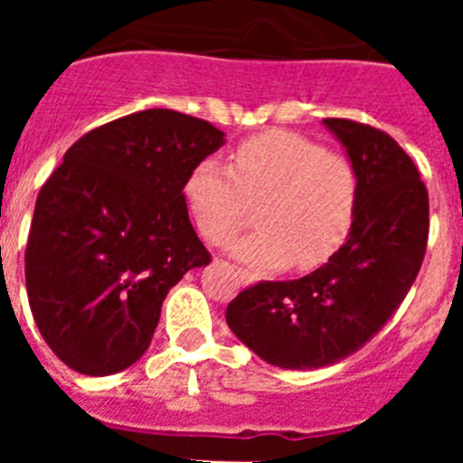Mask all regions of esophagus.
<instances>
[{"instance_id": "34e87169", "label": "esophagus", "mask_w": 463, "mask_h": 463, "mask_svg": "<svg viewBox=\"0 0 463 463\" xmlns=\"http://www.w3.org/2000/svg\"><path fill=\"white\" fill-rule=\"evenodd\" d=\"M239 276H241V280H245V271H239Z\"/></svg>"}]
</instances>
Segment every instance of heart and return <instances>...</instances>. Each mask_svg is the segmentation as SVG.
<instances>
[{
	"instance_id": "1",
	"label": "heart",
	"mask_w": 463,
	"mask_h": 463,
	"mask_svg": "<svg viewBox=\"0 0 463 463\" xmlns=\"http://www.w3.org/2000/svg\"><path fill=\"white\" fill-rule=\"evenodd\" d=\"M183 199L203 239L220 243L255 206L250 234L229 252L255 271L320 267L345 243L359 203V174L347 157L288 132L239 143L229 166L202 159L183 183Z\"/></svg>"
}]
</instances>
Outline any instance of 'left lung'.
Instances as JSON below:
<instances>
[{
    "label": "left lung",
    "mask_w": 463,
    "mask_h": 463,
    "mask_svg": "<svg viewBox=\"0 0 463 463\" xmlns=\"http://www.w3.org/2000/svg\"><path fill=\"white\" fill-rule=\"evenodd\" d=\"M359 174L345 243L297 280H261L227 306L236 336L280 369L350 357L387 325L415 282L429 241V192L399 143L364 122L325 118Z\"/></svg>",
    "instance_id": "8db88e82"
}]
</instances>
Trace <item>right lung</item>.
Masks as SVG:
<instances>
[{
	"label": "right lung",
	"instance_id": "right-lung-1",
	"mask_svg": "<svg viewBox=\"0 0 463 463\" xmlns=\"http://www.w3.org/2000/svg\"><path fill=\"white\" fill-rule=\"evenodd\" d=\"M222 143L202 118L138 110L83 134L43 183L24 282L41 336L69 369L110 375L132 366L169 289L211 261L183 183Z\"/></svg>",
	"mask_w": 463,
	"mask_h": 463
}]
</instances>
